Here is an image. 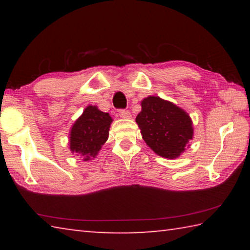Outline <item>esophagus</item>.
<instances>
[{
  "label": "esophagus",
  "instance_id": "34e87169",
  "mask_svg": "<svg viewBox=\"0 0 250 250\" xmlns=\"http://www.w3.org/2000/svg\"><path fill=\"white\" fill-rule=\"evenodd\" d=\"M119 116L121 118H124V119H129V118L131 117V113H130L129 110L121 109V110H119Z\"/></svg>",
  "mask_w": 250,
  "mask_h": 250
}]
</instances>
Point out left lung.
Instances as JSON below:
<instances>
[{
  "mask_svg": "<svg viewBox=\"0 0 250 250\" xmlns=\"http://www.w3.org/2000/svg\"><path fill=\"white\" fill-rule=\"evenodd\" d=\"M135 118L143 140L156 154L174 159L193 138L191 118L184 110L160 97H147Z\"/></svg>",
  "mask_w": 250,
  "mask_h": 250,
  "instance_id": "obj_1",
  "label": "left lung"
}]
</instances>
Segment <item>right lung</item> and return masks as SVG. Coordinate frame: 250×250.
I'll use <instances>...</instances> for the list:
<instances>
[{
	"label": "right lung",
	"mask_w": 250,
	"mask_h": 250,
	"mask_svg": "<svg viewBox=\"0 0 250 250\" xmlns=\"http://www.w3.org/2000/svg\"><path fill=\"white\" fill-rule=\"evenodd\" d=\"M109 113L88 105L70 131V150L83 156L84 161L95 158L104 143L108 140L110 124Z\"/></svg>",
	"instance_id": "right-lung-1"
}]
</instances>
